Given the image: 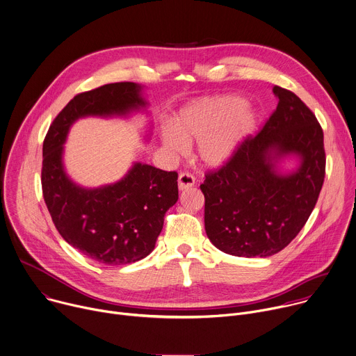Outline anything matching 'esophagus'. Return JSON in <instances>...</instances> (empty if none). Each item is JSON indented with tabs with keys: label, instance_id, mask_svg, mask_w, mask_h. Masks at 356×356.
<instances>
[{
	"label": "esophagus",
	"instance_id": "esophagus-1",
	"mask_svg": "<svg viewBox=\"0 0 356 356\" xmlns=\"http://www.w3.org/2000/svg\"><path fill=\"white\" fill-rule=\"evenodd\" d=\"M195 185V177L189 172H181L178 177V188L179 191H185Z\"/></svg>",
	"mask_w": 356,
	"mask_h": 356
}]
</instances>
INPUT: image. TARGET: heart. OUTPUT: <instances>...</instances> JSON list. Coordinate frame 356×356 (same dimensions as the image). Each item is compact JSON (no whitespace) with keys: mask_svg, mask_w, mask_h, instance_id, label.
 I'll list each match as a JSON object with an SVG mask.
<instances>
[{"mask_svg":"<svg viewBox=\"0 0 356 356\" xmlns=\"http://www.w3.org/2000/svg\"><path fill=\"white\" fill-rule=\"evenodd\" d=\"M254 123V111L240 97L204 98L181 109L172 130L163 133V145L177 156L199 140L197 157L209 167H219L234 154Z\"/></svg>","mask_w":356,"mask_h":356,"instance_id":"b5f03b06","label":"heart"}]
</instances>
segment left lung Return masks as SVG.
I'll use <instances>...</instances> for the list:
<instances>
[{"label":"left lung","mask_w":356,"mask_h":356,"mask_svg":"<svg viewBox=\"0 0 356 356\" xmlns=\"http://www.w3.org/2000/svg\"><path fill=\"white\" fill-rule=\"evenodd\" d=\"M275 112L257 136L241 141L230 160L207 172L204 230L211 244L236 257H270L303 229L324 177V134L314 113L292 91L273 87ZM300 157L292 173L278 172L283 156Z\"/></svg>","instance_id":"8db88e82"}]
</instances>
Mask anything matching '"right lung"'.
<instances>
[{
  "instance_id": "right-lung-1",
  "label": "right lung",
  "mask_w": 356,
  "mask_h": 356,
  "mask_svg": "<svg viewBox=\"0 0 356 356\" xmlns=\"http://www.w3.org/2000/svg\"><path fill=\"white\" fill-rule=\"evenodd\" d=\"M146 105L134 83L81 92L56 116L43 141L42 191L51 220L70 245L99 264H131L154 250L165 211L178 200V174L136 163L115 184L83 188L64 171L63 145L80 118L126 116Z\"/></svg>"
}]
</instances>
